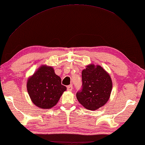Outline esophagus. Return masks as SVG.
I'll list each match as a JSON object with an SVG mask.
<instances>
[{
  "mask_svg": "<svg viewBox=\"0 0 145 145\" xmlns=\"http://www.w3.org/2000/svg\"><path fill=\"white\" fill-rule=\"evenodd\" d=\"M67 89L68 91H72L73 89V86L72 85H69L67 86Z\"/></svg>",
  "mask_w": 145,
  "mask_h": 145,
  "instance_id": "34e87169",
  "label": "esophagus"
}]
</instances>
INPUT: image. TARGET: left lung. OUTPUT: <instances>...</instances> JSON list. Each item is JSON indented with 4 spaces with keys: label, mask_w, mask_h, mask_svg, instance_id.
<instances>
[{
    "label": "left lung",
    "mask_w": 145,
    "mask_h": 145,
    "mask_svg": "<svg viewBox=\"0 0 145 145\" xmlns=\"http://www.w3.org/2000/svg\"><path fill=\"white\" fill-rule=\"evenodd\" d=\"M112 89L111 77L100 66L90 64L82 72V89L76 97L84 108L95 110L109 99Z\"/></svg>",
    "instance_id": "left-lung-1"
}]
</instances>
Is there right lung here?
<instances>
[{
	"label": "right lung",
	"mask_w": 145,
	"mask_h": 145,
	"mask_svg": "<svg viewBox=\"0 0 145 145\" xmlns=\"http://www.w3.org/2000/svg\"><path fill=\"white\" fill-rule=\"evenodd\" d=\"M27 89L34 105L50 109L59 101L66 87L61 84L60 77L52 67L42 66L27 80Z\"/></svg>",
	"instance_id": "obj_1"
}]
</instances>
